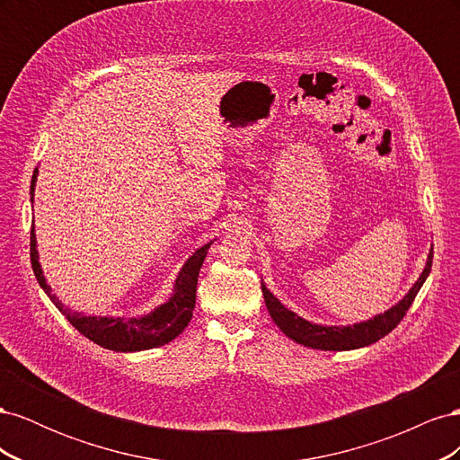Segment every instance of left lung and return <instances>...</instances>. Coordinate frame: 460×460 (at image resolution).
Masks as SVG:
<instances>
[{"instance_id":"obj_1","label":"left lung","mask_w":460,"mask_h":460,"mask_svg":"<svg viewBox=\"0 0 460 460\" xmlns=\"http://www.w3.org/2000/svg\"><path fill=\"white\" fill-rule=\"evenodd\" d=\"M431 253H434V249H429L424 270L420 272L419 280H416L407 294L402 296V299H399L395 305H392L387 311L376 314L368 320H360V323H355V324L326 326V324L311 323V320H305L303 316H299L294 311H289L286 305L278 301L270 294V289L261 280L264 303H267V309L270 313V318L274 320V324L296 343H301L305 347H313V349H320V351L358 349V347H367L370 343H376L378 340H382L401 323L402 316H405V313L409 311L416 294L420 291L422 284L426 282V278L431 270V257H434Z\"/></svg>"}]
</instances>
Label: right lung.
<instances>
[{
  "instance_id": "obj_1",
  "label": "right lung",
  "mask_w": 460,
  "mask_h": 460,
  "mask_svg": "<svg viewBox=\"0 0 460 460\" xmlns=\"http://www.w3.org/2000/svg\"><path fill=\"white\" fill-rule=\"evenodd\" d=\"M38 180V169H34L32 182H31V203H34V190ZM213 245L208 242L193 252L188 261L180 269L172 294L159 307L153 309L142 316H92L80 311H71L65 307V303L51 294V286L46 282L44 270H41L38 245H36V230L32 225L31 232V261L32 269L38 278L40 288L46 291L51 303L58 307L65 318L71 323L82 336H86L93 343L105 347L111 351L120 353H134V351H146L153 349L172 341L178 333H182L184 328L190 324L193 316V307H196V291H198V276L201 270V264L207 257V249Z\"/></svg>"
}]
</instances>
